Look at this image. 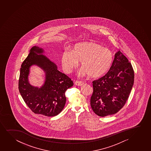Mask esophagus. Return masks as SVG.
<instances>
[{
    "label": "esophagus",
    "instance_id": "1",
    "mask_svg": "<svg viewBox=\"0 0 151 151\" xmlns=\"http://www.w3.org/2000/svg\"><path fill=\"white\" fill-rule=\"evenodd\" d=\"M74 84L77 86H81L83 84H84V82H82V81H76L74 82Z\"/></svg>",
    "mask_w": 151,
    "mask_h": 151
}]
</instances>
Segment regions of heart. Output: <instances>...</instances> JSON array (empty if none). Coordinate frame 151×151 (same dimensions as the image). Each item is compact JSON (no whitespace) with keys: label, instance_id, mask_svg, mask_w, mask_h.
I'll return each mask as SVG.
<instances>
[{"label":"heart","instance_id":"1","mask_svg":"<svg viewBox=\"0 0 151 151\" xmlns=\"http://www.w3.org/2000/svg\"><path fill=\"white\" fill-rule=\"evenodd\" d=\"M113 61L112 51L94 42L79 43L72 51L65 50L61 55V64L65 72H71L81 61L83 68L79 75L93 78H99L108 72Z\"/></svg>","mask_w":151,"mask_h":151}]
</instances>
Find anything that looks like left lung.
Wrapping results in <instances>:
<instances>
[{
	"label": "left lung",
	"mask_w": 151,
	"mask_h": 151,
	"mask_svg": "<svg viewBox=\"0 0 151 151\" xmlns=\"http://www.w3.org/2000/svg\"><path fill=\"white\" fill-rule=\"evenodd\" d=\"M134 81L131 63L119 51L106 74L93 81L90 104L93 112L100 117L117 113L129 98Z\"/></svg>",
	"instance_id": "1"
}]
</instances>
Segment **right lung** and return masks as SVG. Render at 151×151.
<instances>
[{
  "label": "right lung",
  "instance_id": "add662e5",
  "mask_svg": "<svg viewBox=\"0 0 151 151\" xmlns=\"http://www.w3.org/2000/svg\"><path fill=\"white\" fill-rule=\"evenodd\" d=\"M43 50L34 46L22 63L18 88L24 102L35 114L53 117L59 114L66 102L65 92L73 86L71 79L59 72L57 65L42 54ZM36 65L45 72V81L40 88L32 86L28 81L29 68Z\"/></svg>",
  "mask_w": 151,
  "mask_h": 151
}]
</instances>
